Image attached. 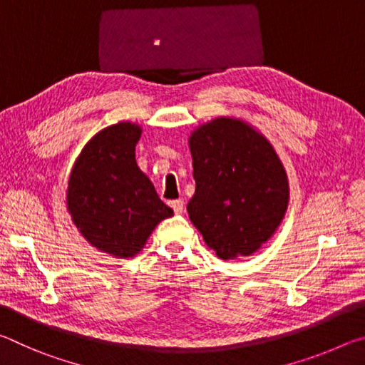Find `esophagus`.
Listing matches in <instances>:
<instances>
[{
    "instance_id": "obj_1",
    "label": "esophagus",
    "mask_w": 365,
    "mask_h": 365,
    "mask_svg": "<svg viewBox=\"0 0 365 365\" xmlns=\"http://www.w3.org/2000/svg\"><path fill=\"white\" fill-rule=\"evenodd\" d=\"M169 206L174 209L175 214H182L183 212V201L182 200H174L169 202Z\"/></svg>"
}]
</instances>
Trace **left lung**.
I'll return each mask as SVG.
<instances>
[{"mask_svg":"<svg viewBox=\"0 0 365 365\" xmlns=\"http://www.w3.org/2000/svg\"><path fill=\"white\" fill-rule=\"evenodd\" d=\"M195 195L187 211L220 259L251 256L285 217L289 188L267 138L233 117H217L191 132Z\"/></svg>","mask_w":365,"mask_h":365,"instance_id":"1","label":"left lung"}]
</instances>
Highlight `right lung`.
Segmentation results:
<instances>
[{"label": "right lung", "mask_w": 365, "mask_h": 365, "mask_svg": "<svg viewBox=\"0 0 365 365\" xmlns=\"http://www.w3.org/2000/svg\"><path fill=\"white\" fill-rule=\"evenodd\" d=\"M141 127L119 122L98 132L73 164L67 211L86 242L125 259L138 255L160 220L174 215L135 160Z\"/></svg>", "instance_id": "obj_1"}]
</instances>
